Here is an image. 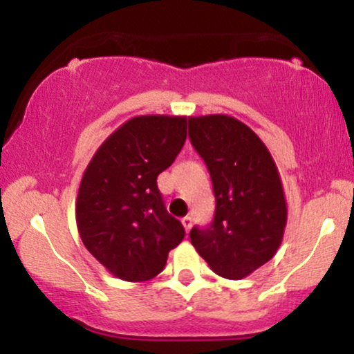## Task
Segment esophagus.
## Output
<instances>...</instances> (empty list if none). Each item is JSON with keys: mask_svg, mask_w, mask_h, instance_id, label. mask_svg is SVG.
I'll list each match as a JSON object with an SVG mask.
<instances>
[{"mask_svg": "<svg viewBox=\"0 0 354 354\" xmlns=\"http://www.w3.org/2000/svg\"><path fill=\"white\" fill-rule=\"evenodd\" d=\"M181 223H183V225H185L186 232H189L191 225H193V219H191V216H186V218H183Z\"/></svg>", "mask_w": 354, "mask_h": 354, "instance_id": "esophagus-1", "label": "esophagus"}]
</instances>
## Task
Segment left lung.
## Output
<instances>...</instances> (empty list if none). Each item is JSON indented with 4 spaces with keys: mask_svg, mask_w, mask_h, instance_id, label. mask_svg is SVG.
Masks as SVG:
<instances>
[{
    "mask_svg": "<svg viewBox=\"0 0 354 354\" xmlns=\"http://www.w3.org/2000/svg\"><path fill=\"white\" fill-rule=\"evenodd\" d=\"M189 138L209 169L216 196L207 227L191 229L214 274L241 280L274 257L287 224L279 169L262 140L227 115L189 117Z\"/></svg>",
    "mask_w": 354,
    "mask_h": 354,
    "instance_id": "8db88e82",
    "label": "left lung"
}]
</instances>
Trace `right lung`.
Here are the masks:
<instances>
[{
	"mask_svg": "<svg viewBox=\"0 0 354 354\" xmlns=\"http://www.w3.org/2000/svg\"><path fill=\"white\" fill-rule=\"evenodd\" d=\"M186 117L142 115L100 145L85 169L75 204L84 245L127 282H145L165 269L185 227L166 211L156 178L186 142Z\"/></svg>",
	"mask_w": 354,
	"mask_h": 354,
	"instance_id": "right-lung-1",
	"label": "right lung"
}]
</instances>
